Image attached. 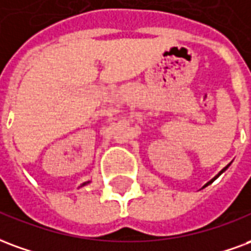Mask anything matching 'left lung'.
Masks as SVG:
<instances>
[{
  "label": "left lung",
  "instance_id": "left-lung-1",
  "mask_svg": "<svg viewBox=\"0 0 251 251\" xmlns=\"http://www.w3.org/2000/svg\"><path fill=\"white\" fill-rule=\"evenodd\" d=\"M226 168H227V167H225V168H223V170H222V171H221V173H219V174H218V175H217V176H215V178H214V179H211V180H210V182H208V183H207V184H210V183H213V182H214V180H215V179H217V178H218V176H219V175H221V174H222V173H223V171H225V170H226ZM207 184H206V186H207Z\"/></svg>",
  "mask_w": 251,
  "mask_h": 251
}]
</instances>
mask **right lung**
<instances>
[{
	"label": "right lung",
	"instance_id": "right-lung-1",
	"mask_svg": "<svg viewBox=\"0 0 251 251\" xmlns=\"http://www.w3.org/2000/svg\"><path fill=\"white\" fill-rule=\"evenodd\" d=\"M87 183H88V182H87ZM87 183H83V186H84V184H87Z\"/></svg>",
	"mask_w": 251,
	"mask_h": 251
}]
</instances>
